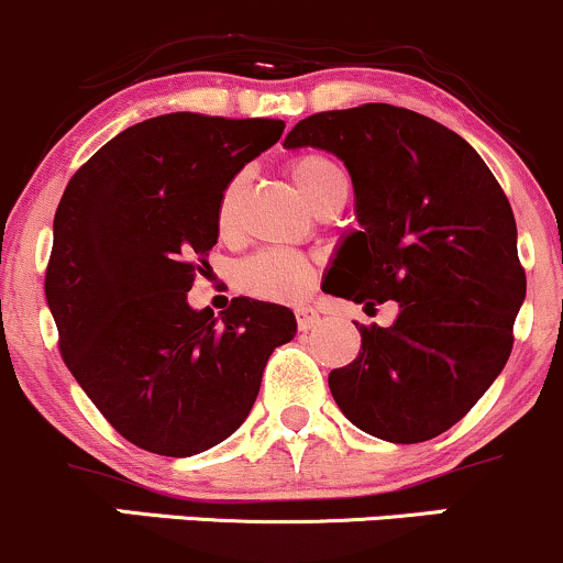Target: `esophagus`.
<instances>
[{
	"mask_svg": "<svg viewBox=\"0 0 563 563\" xmlns=\"http://www.w3.org/2000/svg\"><path fill=\"white\" fill-rule=\"evenodd\" d=\"M296 323H299V331H310L320 323V312L314 307H296Z\"/></svg>",
	"mask_w": 563,
	"mask_h": 563,
	"instance_id": "1",
	"label": "esophagus"
}]
</instances>
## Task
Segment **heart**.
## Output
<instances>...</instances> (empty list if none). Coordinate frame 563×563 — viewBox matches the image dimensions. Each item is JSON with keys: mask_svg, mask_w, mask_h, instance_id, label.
Instances as JSON below:
<instances>
[{"mask_svg": "<svg viewBox=\"0 0 563 563\" xmlns=\"http://www.w3.org/2000/svg\"><path fill=\"white\" fill-rule=\"evenodd\" d=\"M288 173L296 181V187L305 191L307 200L314 208H325L331 202L347 200L350 195V176L342 168L339 159L329 157L323 152H301L288 163ZM245 191H249V173H234L224 184L216 206V230L221 238H232L238 230L240 208H243ZM314 264L305 253L269 249L258 251L245 258L238 267V286L245 294L267 301H296L301 299L314 283Z\"/></svg>", "mask_w": 563, "mask_h": 563, "instance_id": "b5f03b06", "label": "heart"}]
</instances>
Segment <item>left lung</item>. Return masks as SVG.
Returning <instances> with one entry per match:
<instances>
[{
    "label": "left lung",
    "mask_w": 563,
    "mask_h": 563,
    "mask_svg": "<svg viewBox=\"0 0 563 563\" xmlns=\"http://www.w3.org/2000/svg\"><path fill=\"white\" fill-rule=\"evenodd\" d=\"M288 150L347 165L361 230L344 238L325 294L398 305L393 325H357L361 352L329 387L355 428L419 443L460 422L512 350L527 296L512 208L478 152L441 122L390 103L320 111Z\"/></svg>",
    "instance_id": "left-lung-1"
}]
</instances>
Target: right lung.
Returning a JSON list of instances; mask_svg holds the SVG:
<instances>
[{
	"label": "right lung",
	"mask_w": 563,
	"mask_h": 563,
	"mask_svg": "<svg viewBox=\"0 0 563 563\" xmlns=\"http://www.w3.org/2000/svg\"><path fill=\"white\" fill-rule=\"evenodd\" d=\"M283 120L152 117L71 176L53 221L45 294L58 350L122 438L191 456L245 422L272 350L291 342L288 307L240 296L213 318L187 291L219 240L216 206Z\"/></svg>",
	"instance_id": "add662e5"
}]
</instances>
